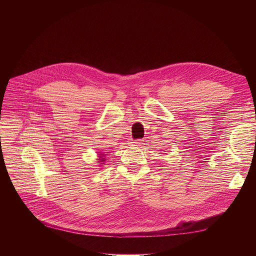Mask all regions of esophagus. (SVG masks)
Listing matches in <instances>:
<instances>
[{
  "label": "esophagus",
  "mask_w": 256,
  "mask_h": 256,
  "mask_svg": "<svg viewBox=\"0 0 256 256\" xmlns=\"http://www.w3.org/2000/svg\"><path fill=\"white\" fill-rule=\"evenodd\" d=\"M131 144H133V145H135V146H140L141 142H140L139 140H136V141H133V142H131Z\"/></svg>",
  "instance_id": "esophagus-1"
}]
</instances>
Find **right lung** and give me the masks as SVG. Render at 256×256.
Wrapping results in <instances>:
<instances>
[{"label": "right lung", "instance_id": "add662e5", "mask_svg": "<svg viewBox=\"0 0 256 256\" xmlns=\"http://www.w3.org/2000/svg\"><path fill=\"white\" fill-rule=\"evenodd\" d=\"M98 162L104 164V162H106V154H104V152H98Z\"/></svg>", "mask_w": 256, "mask_h": 256}]
</instances>
